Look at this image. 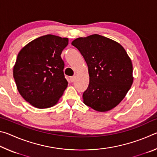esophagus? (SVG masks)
<instances>
[{
    "instance_id": "esophagus-1",
    "label": "esophagus",
    "mask_w": 157,
    "mask_h": 157,
    "mask_svg": "<svg viewBox=\"0 0 157 157\" xmlns=\"http://www.w3.org/2000/svg\"><path fill=\"white\" fill-rule=\"evenodd\" d=\"M75 78H76V77H75V75H74V76H72V77H71V78H70V80H71V82H74V81H75Z\"/></svg>"
}]
</instances>
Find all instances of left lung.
Instances as JSON below:
<instances>
[{"label":"left lung","mask_w":157,"mask_h":157,"mask_svg":"<svg viewBox=\"0 0 157 157\" xmlns=\"http://www.w3.org/2000/svg\"><path fill=\"white\" fill-rule=\"evenodd\" d=\"M71 44L88 66L89 84L82 95L84 104L100 112L116 107L134 79L132 60L125 50L118 42L96 34L79 37Z\"/></svg>","instance_id":"obj_1"}]
</instances>
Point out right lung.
<instances>
[{"instance_id": "obj_1", "label": "right lung", "mask_w": 157, "mask_h": 157, "mask_svg": "<svg viewBox=\"0 0 157 157\" xmlns=\"http://www.w3.org/2000/svg\"><path fill=\"white\" fill-rule=\"evenodd\" d=\"M68 38L47 34L30 41L18 52L13 76L24 100L39 109L57 104L68 86L61 57Z\"/></svg>"}]
</instances>
